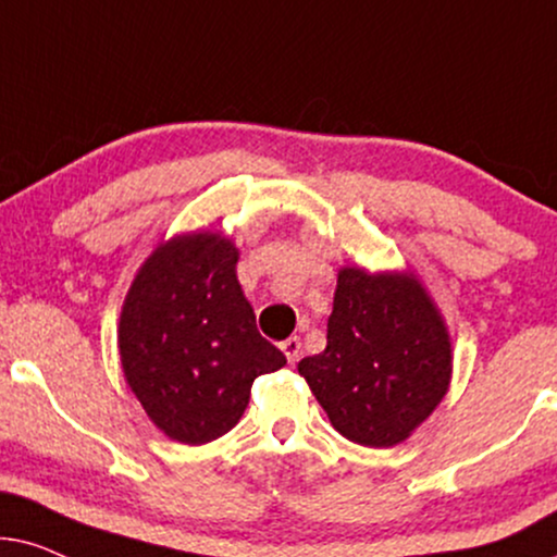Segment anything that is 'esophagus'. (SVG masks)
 I'll list each match as a JSON object with an SVG mask.
<instances>
[{
  "label": "esophagus",
  "instance_id": "obj_1",
  "mask_svg": "<svg viewBox=\"0 0 557 557\" xmlns=\"http://www.w3.org/2000/svg\"><path fill=\"white\" fill-rule=\"evenodd\" d=\"M280 348H283L290 364H295V361L300 359V338L298 336H290L287 341H283V344H280Z\"/></svg>",
  "mask_w": 557,
  "mask_h": 557
}]
</instances>
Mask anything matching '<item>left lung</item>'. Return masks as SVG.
I'll return each mask as SVG.
<instances>
[{
	"label": "left lung",
	"instance_id": "8db88e82",
	"mask_svg": "<svg viewBox=\"0 0 557 557\" xmlns=\"http://www.w3.org/2000/svg\"><path fill=\"white\" fill-rule=\"evenodd\" d=\"M300 376L348 441L403 443L438 407L450 382V341L412 274L338 272L325 348Z\"/></svg>",
	"mask_w": 557,
	"mask_h": 557
}]
</instances>
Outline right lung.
Listing matches in <instances>:
<instances>
[{"mask_svg":"<svg viewBox=\"0 0 557 557\" xmlns=\"http://www.w3.org/2000/svg\"><path fill=\"white\" fill-rule=\"evenodd\" d=\"M236 259L221 234L175 236L143 264L122 308L124 376L154 425L188 446L228 433L257 376L287 364L257 331Z\"/></svg>","mask_w":557,"mask_h":557,"instance_id":"obj_1","label":"right lung"}]
</instances>
